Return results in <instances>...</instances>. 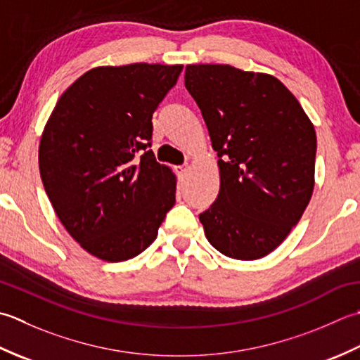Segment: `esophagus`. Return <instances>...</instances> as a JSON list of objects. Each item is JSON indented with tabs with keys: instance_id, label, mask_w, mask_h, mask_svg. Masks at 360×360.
Listing matches in <instances>:
<instances>
[{
	"instance_id": "obj_1",
	"label": "esophagus",
	"mask_w": 360,
	"mask_h": 360,
	"mask_svg": "<svg viewBox=\"0 0 360 360\" xmlns=\"http://www.w3.org/2000/svg\"><path fill=\"white\" fill-rule=\"evenodd\" d=\"M175 172L179 174V177L183 179L188 172V166L186 165H181V166H175Z\"/></svg>"
}]
</instances>
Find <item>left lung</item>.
I'll use <instances>...</instances> for the list:
<instances>
[{
  "label": "left lung",
  "instance_id": "left-lung-1",
  "mask_svg": "<svg viewBox=\"0 0 360 360\" xmlns=\"http://www.w3.org/2000/svg\"><path fill=\"white\" fill-rule=\"evenodd\" d=\"M185 86L199 105L221 189L200 212L210 244L234 259L274 252L298 224L314 189L317 136L280 80L230 65H188Z\"/></svg>",
  "mask_w": 360,
  "mask_h": 360
}]
</instances>
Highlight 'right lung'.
Segmentation results:
<instances>
[{"instance_id":"add662e5","label":"right lung","mask_w":360,"mask_h":360,"mask_svg":"<svg viewBox=\"0 0 360 360\" xmlns=\"http://www.w3.org/2000/svg\"><path fill=\"white\" fill-rule=\"evenodd\" d=\"M181 70L93 68L58 98L43 130V186L65 229L96 258H135L174 207L175 175L149 148L152 115Z\"/></svg>"}]
</instances>
